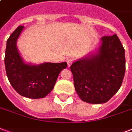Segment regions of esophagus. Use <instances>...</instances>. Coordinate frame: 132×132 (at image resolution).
Returning <instances> with one entry per match:
<instances>
[{
  "instance_id": "obj_1",
  "label": "esophagus",
  "mask_w": 132,
  "mask_h": 132,
  "mask_svg": "<svg viewBox=\"0 0 132 132\" xmlns=\"http://www.w3.org/2000/svg\"><path fill=\"white\" fill-rule=\"evenodd\" d=\"M73 60L72 59H66V62H67V64H68V66H69V67L71 66V65L72 63H73Z\"/></svg>"
}]
</instances>
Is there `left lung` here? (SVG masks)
I'll use <instances>...</instances> for the list:
<instances>
[{"mask_svg": "<svg viewBox=\"0 0 132 132\" xmlns=\"http://www.w3.org/2000/svg\"><path fill=\"white\" fill-rule=\"evenodd\" d=\"M75 90L91 104L108 102L119 90L125 73V52L117 35L100 39L98 47L71 66Z\"/></svg>", "mask_w": 132, "mask_h": 132, "instance_id": "1", "label": "left lung"}]
</instances>
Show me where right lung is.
I'll list each match as a JSON object with an SVG mask.
<instances>
[{
	"label": "right lung",
	"mask_w": 132,
	"mask_h": 132,
	"mask_svg": "<svg viewBox=\"0 0 132 132\" xmlns=\"http://www.w3.org/2000/svg\"><path fill=\"white\" fill-rule=\"evenodd\" d=\"M24 30L19 26L7 40L5 66L11 86L24 97L39 99L52 91L60 72L67 67L66 62L32 64L25 63L17 47V41Z\"/></svg>",
	"instance_id": "obj_1"
}]
</instances>
